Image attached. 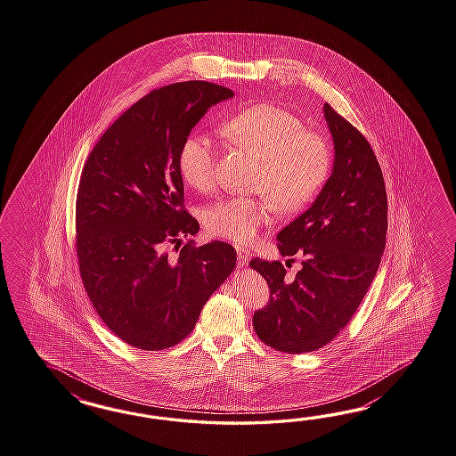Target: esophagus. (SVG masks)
Returning a JSON list of instances; mask_svg holds the SVG:
<instances>
[{"instance_id": "34e87169", "label": "esophagus", "mask_w": 456, "mask_h": 456, "mask_svg": "<svg viewBox=\"0 0 456 456\" xmlns=\"http://www.w3.org/2000/svg\"><path fill=\"white\" fill-rule=\"evenodd\" d=\"M237 256H239V262L245 265L248 260H250V256H252V252L250 250H247L244 247H237Z\"/></svg>"}]
</instances>
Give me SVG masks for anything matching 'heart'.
Masks as SVG:
<instances>
[{"label": "heart", "mask_w": 456, "mask_h": 456, "mask_svg": "<svg viewBox=\"0 0 456 456\" xmlns=\"http://www.w3.org/2000/svg\"><path fill=\"white\" fill-rule=\"evenodd\" d=\"M223 132L232 143L260 158L256 198L221 200L206 212L209 232L235 244H248L283 214L305 209L322 191L331 171V148L322 134L305 130L298 115L273 103H256L231 115ZM178 167L184 183L198 191H211L216 148L206 134L194 132L183 142Z\"/></svg>", "instance_id": "1"}]
</instances>
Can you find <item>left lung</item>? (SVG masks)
<instances>
[{
    "label": "left lung",
    "instance_id": "left-lung-1",
    "mask_svg": "<svg viewBox=\"0 0 456 456\" xmlns=\"http://www.w3.org/2000/svg\"><path fill=\"white\" fill-rule=\"evenodd\" d=\"M322 111L333 136V173L310 208L277 235L280 254L301 256V270L289 280L281 262H250L270 287L254 330L289 354L316 351L345 330L386 248L387 194L378 158L330 103Z\"/></svg>",
    "mask_w": 456,
    "mask_h": 456
}]
</instances>
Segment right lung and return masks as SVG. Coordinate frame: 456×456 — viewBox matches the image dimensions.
<instances>
[{
    "label": "right lung",
    "mask_w": 456,
    "mask_h": 456,
    "mask_svg": "<svg viewBox=\"0 0 456 456\" xmlns=\"http://www.w3.org/2000/svg\"><path fill=\"white\" fill-rule=\"evenodd\" d=\"M223 86L188 80L153 90L102 134L87 158L76 202V250L86 291L102 322L126 345L161 351L188 336L237 252L192 240L178 156L208 109L232 99Z\"/></svg>",
    "instance_id": "add662e5"
}]
</instances>
